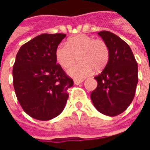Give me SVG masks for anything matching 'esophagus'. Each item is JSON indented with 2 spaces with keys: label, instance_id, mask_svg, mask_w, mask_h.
<instances>
[{
  "label": "esophagus",
  "instance_id": "34e87169",
  "mask_svg": "<svg viewBox=\"0 0 150 150\" xmlns=\"http://www.w3.org/2000/svg\"><path fill=\"white\" fill-rule=\"evenodd\" d=\"M83 82V79H75V80H74V83H75V84L76 85L79 84V83H81Z\"/></svg>",
  "mask_w": 150,
  "mask_h": 150
}]
</instances>
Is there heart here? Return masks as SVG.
<instances>
[{
	"label": "heart",
	"mask_w": 150,
	"mask_h": 150,
	"mask_svg": "<svg viewBox=\"0 0 150 150\" xmlns=\"http://www.w3.org/2000/svg\"><path fill=\"white\" fill-rule=\"evenodd\" d=\"M56 60L65 70H68L78 61V65L69 71V75L75 79H83L91 75L93 70L101 71L109 59V49L104 40L86 34L72 36L65 46H59L55 51Z\"/></svg>",
	"instance_id": "obj_1"
}]
</instances>
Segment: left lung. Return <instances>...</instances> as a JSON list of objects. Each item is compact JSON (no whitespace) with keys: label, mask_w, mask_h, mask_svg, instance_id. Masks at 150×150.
I'll return each instance as SVG.
<instances>
[{"label":"left lung","mask_w":150,"mask_h":150,"mask_svg":"<svg viewBox=\"0 0 150 150\" xmlns=\"http://www.w3.org/2000/svg\"><path fill=\"white\" fill-rule=\"evenodd\" d=\"M98 34L107 43L109 59L104 71L96 75L98 84L91 99L100 112L115 116L132 103L138 82V67L131 48L117 35L109 31Z\"/></svg>","instance_id":"1"}]
</instances>
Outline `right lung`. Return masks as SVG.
<instances>
[{"label":"right lung","instance_id":"1","mask_svg":"<svg viewBox=\"0 0 150 150\" xmlns=\"http://www.w3.org/2000/svg\"><path fill=\"white\" fill-rule=\"evenodd\" d=\"M64 34H42L25 43L13 67V83L22 109L39 120L59 116L74 82L57 64L56 49Z\"/></svg>","mask_w":150,"mask_h":150}]
</instances>
